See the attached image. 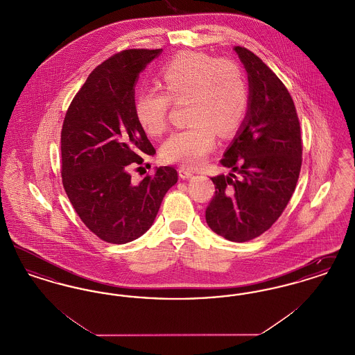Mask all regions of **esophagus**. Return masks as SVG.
<instances>
[{
    "mask_svg": "<svg viewBox=\"0 0 355 355\" xmlns=\"http://www.w3.org/2000/svg\"><path fill=\"white\" fill-rule=\"evenodd\" d=\"M178 173H180V177H181L182 180H187V178H190V177L194 174L193 170L187 169L185 166H180Z\"/></svg>",
    "mask_w": 355,
    "mask_h": 355,
    "instance_id": "obj_1",
    "label": "esophagus"
}]
</instances>
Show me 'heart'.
<instances>
[{"mask_svg":"<svg viewBox=\"0 0 355 355\" xmlns=\"http://www.w3.org/2000/svg\"><path fill=\"white\" fill-rule=\"evenodd\" d=\"M159 87L142 89L135 103V119L149 135H161L168 128L171 102L186 105L185 129L170 135L162 145L168 162L196 168L216 146L217 135H234L249 107L245 71L230 57H211L185 51L161 69Z\"/></svg>","mask_w":355,"mask_h":355,"instance_id":"heart-1","label":"heart"}]
</instances>
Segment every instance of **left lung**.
Listing matches in <instances>:
<instances>
[{"mask_svg": "<svg viewBox=\"0 0 355 355\" xmlns=\"http://www.w3.org/2000/svg\"><path fill=\"white\" fill-rule=\"evenodd\" d=\"M234 51L248 71L249 109L220 161L232 173L211 178L216 193L206 222L218 236L246 242L269 230L284 213L300 177L302 141L286 86L253 51Z\"/></svg>", "mask_w": 355, "mask_h": 355, "instance_id": "8db88e82", "label": "left lung"}]
</instances>
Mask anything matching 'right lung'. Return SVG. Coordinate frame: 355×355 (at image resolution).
Listing matches in <instances>:
<instances>
[{
	"label": "right lung",
	"mask_w": 355,
	"mask_h": 355,
	"mask_svg": "<svg viewBox=\"0 0 355 355\" xmlns=\"http://www.w3.org/2000/svg\"><path fill=\"white\" fill-rule=\"evenodd\" d=\"M162 49L119 51L94 69L69 105L61 130V177L86 227L109 243L149 230L177 170L161 166L135 184L129 170L155 149L135 119L138 74ZM139 169V168H138Z\"/></svg>",
	"instance_id": "obj_1"
}]
</instances>
